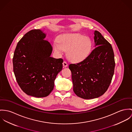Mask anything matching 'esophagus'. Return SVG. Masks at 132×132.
<instances>
[{
    "label": "esophagus",
    "mask_w": 132,
    "mask_h": 132,
    "mask_svg": "<svg viewBox=\"0 0 132 132\" xmlns=\"http://www.w3.org/2000/svg\"><path fill=\"white\" fill-rule=\"evenodd\" d=\"M63 65L64 67H66L68 66V63L66 61H64L63 63Z\"/></svg>",
    "instance_id": "34e87169"
}]
</instances>
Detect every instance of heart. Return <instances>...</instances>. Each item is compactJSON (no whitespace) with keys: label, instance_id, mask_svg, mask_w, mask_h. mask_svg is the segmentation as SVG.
<instances>
[{"label":"heart","instance_id":"1","mask_svg":"<svg viewBox=\"0 0 132 132\" xmlns=\"http://www.w3.org/2000/svg\"><path fill=\"white\" fill-rule=\"evenodd\" d=\"M92 46L90 38L79 33H67L60 36L55 41L54 48L58 54L67 50V56L71 60L79 62L86 59Z\"/></svg>","mask_w":132,"mask_h":132}]
</instances>
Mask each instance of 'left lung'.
<instances>
[{"label":"left lung","mask_w":132,"mask_h":132,"mask_svg":"<svg viewBox=\"0 0 132 132\" xmlns=\"http://www.w3.org/2000/svg\"><path fill=\"white\" fill-rule=\"evenodd\" d=\"M95 48L83 61L70 64L73 91L79 97L92 99L107 90L114 74L115 60L111 44L98 31L94 32Z\"/></svg>","instance_id":"1"}]
</instances>
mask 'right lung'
<instances>
[{
  "mask_svg": "<svg viewBox=\"0 0 132 132\" xmlns=\"http://www.w3.org/2000/svg\"><path fill=\"white\" fill-rule=\"evenodd\" d=\"M39 29L30 30L20 40L13 59L16 81L22 90L37 98L50 95L63 68V59L51 57L53 48Z\"/></svg>",
  "mask_w": 132,
  "mask_h": 132,
  "instance_id": "1",
  "label": "right lung"
}]
</instances>
